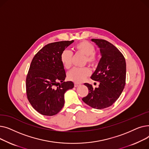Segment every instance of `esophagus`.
<instances>
[{
  "mask_svg": "<svg viewBox=\"0 0 149 149\" xmlns=\"http://www.w3.org/2000/svg\"><path fill=\"white\" fill-rule=\"evenodd\" d=\"M80 84H79V83H74V86L75 87H78V86H80Z\"/></svg>",
  "mask_w": 149,
  "mask_h": 149,
  "instance_id": "1",
  "label": "esophagus"
}]
</instances>
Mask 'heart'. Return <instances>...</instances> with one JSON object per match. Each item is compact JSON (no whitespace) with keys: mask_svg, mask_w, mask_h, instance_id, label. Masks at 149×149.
Here are the masks:
<instances>
[{"mask_svg":"<svg viewBox=\"0 0 149 149\" xmlns=\"http://www.w3.org/2000/svg\"><path fill=\"white\" fill-rule=\"evenodd\" d=\"M74 51L85 56L84 64L95 66L98 63V57L95 52V46L88 41H81L77 43L73 47ZM72 54L68 50H64L60 55V61L65 69H69L72 66ZM91 74L90 69L84 67L82 68H74L70 70L67 75L68 79L75 83H81Z\"/></svg>","mask_w":149,"mask_h":149,"instance_id":"heart-1","label":"heart"}]
</instances>
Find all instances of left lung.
<instances>
[{"mask_svg": "<svg viewBox=\"0 0 149 149\" xmlns=\"http://www.w3.org/2000/svg\"><path fill=\"white\" fill-rule=\"evenodd\" d=\"M100 48L101 58L91 79L100 82L93 88L88 83V95L82 100L89 106L102 109L112 106L118 99L126 84V64L122 53L110 42L103 39L92 38Z\"/></svg>", "mask_w": 149, "mask_h": 149, "instance_id": "8db88e82", "label": "left lung"}]
</instances>
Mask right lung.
Instances as JSON below:
<instances>
[{"label":"right lung","instance_id":"obj_1","mask_svg":"<svg viewBox=\"0 0 149 149\" xmlns=\"http://www.w3.org/2000/svg\"><path fill=\"white\" fill-rule=\"evenodd\" d=\"M73 42L46 45L31 61L26 79V95L31 106L42 115L58 113L65 104V93L74 86L72 81H64L66 73L60 61L61 52Z\"/></svg>","mask_w":149,"mask_h":149}]
</instances>
